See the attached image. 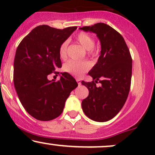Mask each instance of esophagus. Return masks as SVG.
Masks as SVG:
<instances>
[{
    "mask_svg": "<svg viewBox=\"0 0 155 155\" xmlns=\"http://www.w3.org/2000/svg\"><path fill=\"white\" fill-rule=\"evenodd\" d=\"M76 81H77V83H78V84H79V86H80V85H81V80H80V79H76Z\"/></svg>",
    "mask_w": 155,
    "mask_h": 155,
    "instance_id": "1",
    "label": "esophagus"
}]
</instances>
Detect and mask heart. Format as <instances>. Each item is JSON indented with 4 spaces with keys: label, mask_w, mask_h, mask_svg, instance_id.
<instances>
[{
    "label": "heart",
    "mask_w": 155,
    "mask_h": 155,
    "mask_svg": "<svg viewBox=\"0 0 155 155\" xmlns=\"http://www.w3.org/2000/svg\"><path fill=\"white\" fill-rule=\"evenodd\" d=\"M76 39L85 49L88 50L89 54H94L93 47L95 46V41L90 34L87 33H78ZM68 41H64L61 44L59 48V56L61 59L65 60L67 58ZM90 68V64L87 61H76L70 60L63 65V70L65 72L75 76H81L84 73L87 72Z\"/></svg>",
    "instance_id": "b5f03b06"
}]
</instances>
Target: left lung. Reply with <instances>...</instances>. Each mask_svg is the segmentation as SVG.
<instances>
[{"label":"left lung","mask_w":155,"mask_h":155,"mask_svg":"<svg viewBox=\"0 0 155 155\" xmlns=\"http://www.w3.org/2000/svg\"><path fill=\"white\" fill-rule=\"evenodd\" d=\"M79 29L95 33L101 45L97 63L88 73L93 81H81L89 90L81 107L91 120L106 122L116 116L127 100L132 76V58L124 38L111 26L100 22ZM97 81L101 84L98 88L96 86Z\"/></svg>","instance_id":"8db88e82"}]
</instances>
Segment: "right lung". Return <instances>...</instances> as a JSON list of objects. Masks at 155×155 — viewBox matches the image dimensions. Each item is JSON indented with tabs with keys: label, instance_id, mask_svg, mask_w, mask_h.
<instances>
[{
	"label": "right lung",
	"instance_id": "1",
	"mask_svg": "<svg viewBox=\"0 0 155 155\" xmlns=\"http://www.w3.org/2000/svg\"><path fill=\"white\" fill-rule=\"evenodd\" d=\"M77 29L63 30L39 25L19 44L14 62V84L19 101L29 114L38 120L49 121L59 117L71 92L77 87L76 79L68 73H60V79L49 80L48 76L62 67L59 48Z\"/></svg>",
	"mask_w": 155,
	"mask_h": 155
}]
</instances>
